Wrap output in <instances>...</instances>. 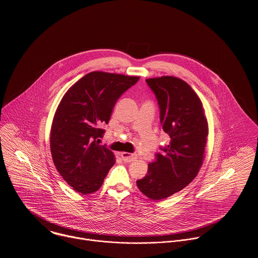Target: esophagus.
Listing matches in <instances>:
<instances>
[{"label": "esophagus", "mask_w": 258, "mask_h": 258, "mask_svg": "<svg viewBox=\"0 0 258 258\" xmlns=\"http://www.w3.org/2000/svg\"><path fill=\"white\" fill-rule=\"evenodd\" d=\"M120 156L124 162H132V161L136 160L138 157V155L136 153H128V152H122L120 154Z\"/></svg>", "instance_id": "esophagus-1"}]
</instances>
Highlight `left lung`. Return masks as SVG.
<instances>
[{"label": "left lung", "instance_id": "1", "mask_svg": "<svg viewBox=\"0 0 258 258\" xmlns=\"http://www.w3.org/2000/svg\"><path fill=\"white\" fill-rule=\"evenodd\" d=\"M154 93L160 110L162 130L170 137L159 147L155 160L137 184L152 200L165 199L190 184L203 163L208 122L202 102L185 81L163 76L145 80Z\"/></svg>", "mask_w": 258, "mask_h": 258}]
</instances>
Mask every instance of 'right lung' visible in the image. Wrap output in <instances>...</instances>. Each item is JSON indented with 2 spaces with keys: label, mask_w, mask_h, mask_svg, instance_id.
I'll return each instance as SVG.
<instances>
[{
  "label": "right lung",
  "mask_w": 258,
  "mask_h": 258,
  "mask_svg": "<svg viewBox=\"0 0 258 258\" xmlns=\"http://www.w3.org/2000/svg\"><path fill=\"white\" fill-rule=\"evenodd\" d=\"M140 77L91 72L63 96L50 133L52 159L75 191L86 195L102 186L115 164L114 153L100 145L118 98Z\"/></svg>",
  "instance_id": "add662e5"
}]
</instances>
